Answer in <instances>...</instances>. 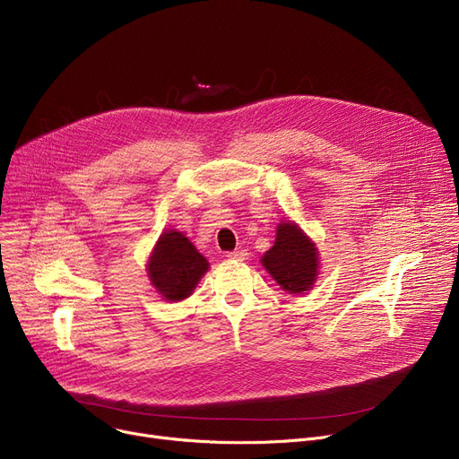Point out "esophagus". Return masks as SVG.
<instances>
[{"label":"esophagus","mask_w":459,"mask_h":459,"mask_svg":"<svg viewBox=\"0 0 459 459\" xmlns=\"http://www.w3.org/2000/svg\"><path fill=\"white\" fill-rule=\"evenodd\" d=\"M227 258H230V260H238V262H244V260L247 258V253H246V249H236V251L227 253Z\"/></svg>","instance_id":"34e87169"}]
</instances>
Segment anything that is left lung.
<instances>
[{
	"mask_svg": "<svg viewBox=\"0 0 459 459\" xmlns=\"http://www.w3.org/2000/svg\"><path fill=\"white\" fill-rule=\"evenodd\" d=\"M262 266L288 294H307L318 275V249L292 221L277 227L275 244L262 256Z\"/></svg>",
	"mask_w": 459,
	"mask_h": 459,
	"instance_id": "1",
	"label": "left lung"
}]
</instances>
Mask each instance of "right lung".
Masks as SVG:
<instances>
[{
    "label": "right lung",
    "instance_id": "obj_1",
    "mask_svg": "<svg viewBox=\"0 0 459 459\" xmlns=\"http://www.w3.org/2000/svg\"><path fill=\"white\" fill-rule=\"evenodd\" d=\"M149 277L163 299L182 301L208 272V260L178 230H165L149 258Z\"/></svg>",
    "mask_w": 459,
    "mask_h": 459
}]
</instances>
